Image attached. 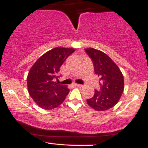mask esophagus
I'll use <instances>...</instances> for the list:
<instances>
[{"label": "esophagus", "mask_w": 148, "mask_h": 148, "mask_svg": "<svg viewBox=\"0 0 148 148\" xmlns=\"http://www.w3.org/2000/svg\"><path fill=\"white\" fill-rule=\"evenodd\" d=\"M74 86L75 87H82V85H80V84H74Z\"/></svg>", "instance_id": "1"}]
</instances>
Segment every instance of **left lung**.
Wrapping results in <instances>:
<instances>
[{
	"label": "left lung",
	"instance_id": "left-lung-1",
	"mask_svg": "<svg viewBox=\"0 0 148 148\" xmlns=\"http://www.w3.org/2000/svg\"><path fill=\"white\" fill-rule=\"evenodd\" d=\"M85 51L92 61L95 74L99 77V89L95 90L92 97L87 103L93 109L103 111L118 102L124 90V78L117 64L106 53L93 48Z\"/></svg>",
	"mask_w": 148,
	"mask_h": 148
}]
</instances>
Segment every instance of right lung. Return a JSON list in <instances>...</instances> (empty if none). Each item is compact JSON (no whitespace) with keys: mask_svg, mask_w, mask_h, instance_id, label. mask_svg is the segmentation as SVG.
I'll list each match as a JSON object with an SVG mask.
<instances>
[{"mask_svg":"<svg viewBox=\"0 0 148 148\" xmlns=\"http://www.w3.org/2000/svg\"><path fill=\"white\" fill-rule=\"evenodd\" d=\"M74 49L57 47L49 51L37 60L27 77L28 90L37 104L45 110L56 108L64 101L69 90L58 84L60 68Z\"/></svg>","mask_w":148,"mask_h":148,"instance_id":"1","label":"right lung"}]
</instances>
